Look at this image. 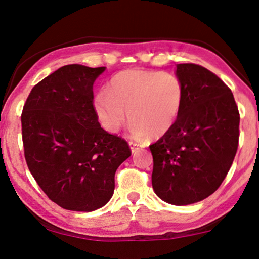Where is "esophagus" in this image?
<instances>
[{"label":"esophagus","instance_id":"34e87169","mask_svg":"<svg viewBox=\"0 0 259 259\" xmlns=\"http://www.w3.org/2000/svg\"><path fill=\"white\" fill-rule=\"evenodd\" d=\"M130 147H131V151H132V153H136L138 152L139 149H140L142 146L139 145L138 142H134V141H130Z\"/></svg>","mask_w":259,"mask_h":259}]
</instances>
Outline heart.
Instances as JSON below:
<instances>
[{"label":"heart","mask_w":259,"mask_h":259,"mask_svg":"<svg viewBox=\"0 0 259 259\" xmlns=\"http://www.w3.org/2000/svg\"><path fill=\"white\" fill-rule=\"evenodd\" d=\"M182 103L183 88L174 74L133 69L115 74L106 93L96 97L95 106L111 132L121 128L128 113L134 136L155 139L174 126Z\"/></svg>","instance_id":"1"}]
</instances>
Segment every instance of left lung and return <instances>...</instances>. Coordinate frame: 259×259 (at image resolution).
<instances>
[{"mask_svg": "<svg viewBox=\"0 0 259 259\" xmlns=\"http://www.w3.org/2000/svg\"><path fill=\"white\" fill-rule=\"evenodd\" d=\"M183 103L174 126L149 146L152 186L174 205L200 202L226 179L238 147L239 113L231 90L196 64H178Z\"/></svg>", "mask_w": 259, "mask_h": 259, "instance_id": "obj_1", "label": "left lung"}]
</instances>
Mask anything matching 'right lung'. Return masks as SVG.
Instances as JSON below:
<instances>
[{
  "label": "right lung",
  "mask_w": 259,
  "mask_h": 259,
  "mask_svg": "<svg viewBox=\"0 0 259 259\" xmlns=\"http://www.w3.org/2000/svg\"><path fill=\"white\" fill-rule=\"evenodd\" d=\"M106 67L70 64L33 86L22 112L24 156L47 196L72 211L104 207L128 144L102 128L93 84Z\"/></svg>",
  "instance_id": "add662e5"
}]
</instances>
